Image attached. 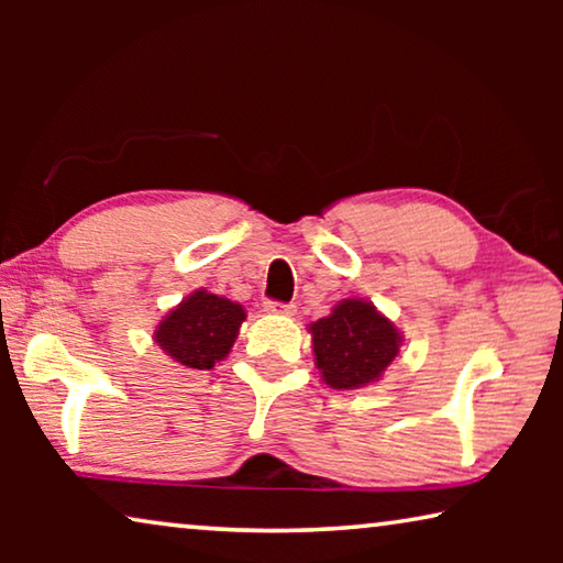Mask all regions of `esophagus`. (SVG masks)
<instances>
[{
    "mask_svg": "<svg viewBox=\"0 0 563 563\" xmlns=\"http://www.w3.org/2000/svg\"><path fill=\"white\" fill-rule=\"evenodd\" d=\"M265 310H268V312H285V316H290V312H295V305L292 302L268 300V302H265Z\"/></svg>",
    "mask_w": 563,
    "mask_h": 563,
    "instance_id": "34e87169",
    "label": "esophagus"
}]
</instances>
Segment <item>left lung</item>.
I'll return each instance as SVG.
<instances>
[{
  "instance_id": "obj_1",
  "label": "left lung",
  "mask_w": 563,
  "mask_h": 563,
  "mask_svg": "<svg viewBox=\"0 0 563 563\" xmlns=\"http://www.w3.org/2000/svg\"><path fill=\"white\" fill-rule=\"evenodd\" d=\"M322 379L335 389H357L385 373L399 352V332L375 305L342 300L332 316L310 325Z\"/></svg>"
}]
</instances>
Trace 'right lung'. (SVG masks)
Here are the masks:
<instances>
[{
    "instance_id": "obj_1",
    "label": "right lung",
    "mask_w": 563,
    "mask_h": 563,
    "mask_svg": "<svg viewBox=\"0 0 563 563\" xmlns=\"http://www.w3.org/2000/svg\"><path fill=\"white\" fill-rule=\"evenodd\" d=\"M245 310L238 302L198 290L170 310L156 330V342L180 365L211 369L231 352Z\"/></svg>"
}]
</instances>
